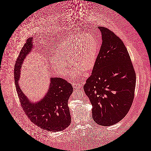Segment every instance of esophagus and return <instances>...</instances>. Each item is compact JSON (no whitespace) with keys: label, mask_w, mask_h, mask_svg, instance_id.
I'll return each mask as SVG.
<instances>
[{"label":"esophagus","mask_w":151,"mask_h":151,"mask_svg":"<svg viewBox=\"0 0 151 151\" xmlns=\"http://www.w3.org/2000/svg\"><path fill=\"white\" fill-rule=\"evenodd\" d=\"M72 85H73V88H75L79 89V88H81L82 87V85L78 82H73L72 83Z\"/></svg>","instance_id":"34e87169"}]
</instances>
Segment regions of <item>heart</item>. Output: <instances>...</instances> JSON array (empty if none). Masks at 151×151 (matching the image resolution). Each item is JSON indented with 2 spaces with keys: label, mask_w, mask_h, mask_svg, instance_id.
I'll return each mask as SVG.
<instances>
[{
  "label": "heart",
  "mask_w": 151,
  "mask_h": 151,
  "mask_svg": "<svg viewBox=\"0 0 151 151\" xmlns=\"http://www.w3.org/2000/svg\"><path fill=\"white\" fill-rule=\"evenodd\" d=\"M99 49L100 44L94 37L70 35L56 47V55L50 58L51 66L60 75H65L71 64L69 60L71 59L75 64L69 74L75 76L83 70L87 71L93 69Z\"/></svg>",
  "instance_id": "1"
}]
</instances>
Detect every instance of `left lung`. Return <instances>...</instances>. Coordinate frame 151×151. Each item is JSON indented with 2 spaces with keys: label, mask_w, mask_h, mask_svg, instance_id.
<instances>
[{
  "label": "left lung",
  "mask_w": 151,
  "mask_h": 151,
  "mask_svg": "<svg viewBox=\"0 0 151 151\" xmlns=\"http://www.w3.org/2000/svg\"><path fill=\"white\" fill-rule=\"evenodd\" d=\"M99 28L102 43L83 89L92 105L94 121L109 126L127 114L134 97L136 76L124 42L109 29Z\"/></svg>",
  "instance_id": "obj_1"
}]
</instances>
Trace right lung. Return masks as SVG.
Listing matches in <instances>:
<instances>
[{"label": "right lung", "mask_w": 151, "mask_h": 151, "mask_svg": "<svg viewBox=\"0 0 151 151\" xmlns=\"http://www.w3.org/2000/svg\"><path fill=\"white\" fill-rule=\"evenodd\" d=\"M32 39V37H30L27 41L25 45L29 44L30 48L25 52L21 59L18 58L14 68L15 83L20 102L27 117L39 127L50 132L63 131L71 123L68 102L73 91L71 84L61 78H51L47 93L37 103L30 102L19 86L22 64L31 49Z\"/></svg>", "instance_id": "add662e5"}]
</instances>
